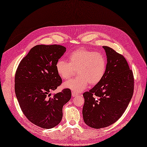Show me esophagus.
<instances>
[{
    "label": "esophagus",
    "instance_id": "obj_1",
    "mask_svg": "<svg viewBox=\"0 0 147 147\" xmlns=\"http://www.w3.org/2000/svg\"><path fill=\"white\" fill-rule=\"evenodd\" d=\"M71 95H72V97H75V96H76V95H79L78 93H76V92H72V93H71Z\"/></svg>",
    "mask_w": 147,
    "mask_h": 147
}]
</instances>
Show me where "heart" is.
<instances>
[{"label":"heart","instance_id":"heart-1","mask_svg":"<svg viewBox=\"0 0 147 147\" xmlns=\"http://www.w3.org/2000/svg\"><path fill=\"white\" fill-rule=\"evenodd\" d=\"M65 60L56 63V70L63 80L69 79L77 71V78L65 82L63 87L79 92L87 87L88 83L95 85L103 79L106 70V60L103 54L86 49H79L70 54Z\"/></svg>","mask_w":147,"mask_h":147}]
</instances>
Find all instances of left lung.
I'll list each match as a JSON object with an SVG mask.
<instances>
[{"label":"left lung","mask_w":147,"mask_h":147,"mask_svg":"<svg viewBox=\"0 0 147 147\" xmlns=\"http://www.w3.org/2000/svg\"><path fill=\"white\" fill-rule=\"evenodd\" d=\"M103 47L107 61L105 74L94 88L83 94L84 122L95 129L115 123L127 109L134 91L133 71L124 56L109 47Z\"/></svg>","instance_id":"1"}]
</instances>
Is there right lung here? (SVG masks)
Here are the masks:
<instances>
[{"label": "right lung", "instance_id": "obj_1", "mask_svg": "<svg viewBox=\"0 0 147 147\" xmlns=\"http://www.w3.org/2000/svg\"><path fill=\"white\" fill-rule=\"evenodd\" d=\"M66 51L61 45H37L20 61L15 75V92L24 115L35 125L51 129L61 122L62 108L70 100L69 89L50 97L62 84L56 63Z\"/></svg>", "mask_w": 147, "mask_h": 147}]
</instances>
